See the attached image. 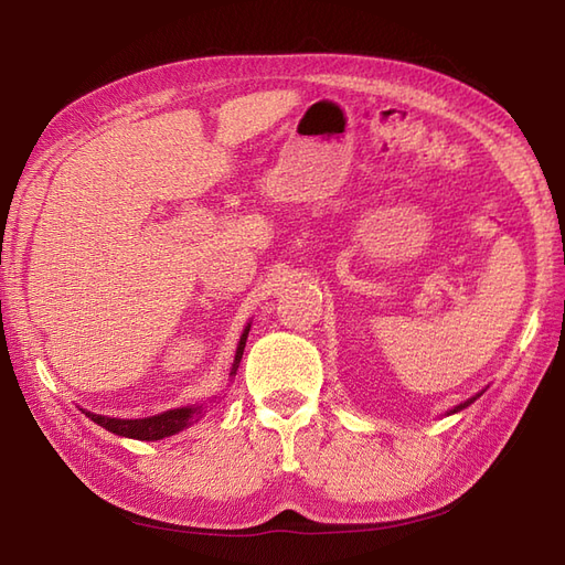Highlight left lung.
<instances>
[{
    "mask_svg": "<svg viewBox=\"0 0 565 565\" xmlns=\"http://www.w3.org/2000/svg\"><path fill=\"white\" fill-rule=\"evenodd\" d=\"M473 401H476V398H469V401H467V403H461V405H457V407H455V409H450V415H452V413H459V409H465V407H467V405H471V403H473Z\"/></svg>",
    "mask_w": 565,
    "mask_h": 565,
    "instance_id": "8db88e82",
    "label": "left lung"
}]
</instances>
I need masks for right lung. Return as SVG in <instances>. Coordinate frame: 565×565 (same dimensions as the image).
Returning <instances> with one entry per match:
<instances>
[{"mask_svg": "<svg viewBox=\"0 0 565 565\" xmlns=\"http://www.w3.org/2000/svg\"><path fill=\"white\" fill-rule=\"evenodd\" d=\"M247 334H249V324L243 330L241 341H237L231 377H235L237 365H241ZM202 415H204V405H185V407H177V409H167V413H162V415L143 417V419H117V417H104V415L87 413V417L92 422H96L98 426H104V429H108L117 436H125V438H136V440H160L167 436H174V434L188 429V426L195 424L198 419H202Z\"/></svg>", "mask_w": 565, "mask_h": 565, "instance_id": "obj_1", "label": "right lung"}]
</instances>
